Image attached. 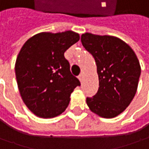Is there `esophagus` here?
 Segmentation results:
<instances>
[{
  "instance_id": "34e87169",
  "label": "esophagus",
  "mask_w": 149,
  "mask_h": 149,
  "mask_svg": "<svg viewBox=\"0 0 149 149\" xmlns=\"http://www.w3.org/2000/svg\"><path fill=\"white\" fill-rule=\"evenodd\" d=\"M78 79L82 82V80H83V73H81V74L78 76Z\"/></svg>"
}]
</instances>
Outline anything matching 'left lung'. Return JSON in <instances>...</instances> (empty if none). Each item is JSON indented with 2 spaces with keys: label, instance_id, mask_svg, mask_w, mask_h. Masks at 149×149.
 Masks as SVG:
<instances>
[{
  "label": "left lung",
  "instance_id": "8db88e82",
  "mask_svg": "<svg viewBox=\"0 0 149 149\" xmlns=\"http://www.w3.org/2000/svg\"><path fill=\"white\" fill-rule=\"evenodd\" d=\"M81 42L94 57L99 77L98 91L87 97V105L100 117L114 118L136 95L141 75L138 59L127 43L115 36L84 33Z\"/></svg>",
  "mask_w": 149,
  "mask_h": 149
}]
</instances>
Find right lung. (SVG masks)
Masks as SVG:
<instances>
[{
	"mask_svg": "<svg viewBox=\"0 0 149 149\" xmlns=\"http://www.w3.org/2000/svg\"><path fill=\"white\" fill-rule=\"evenodd\" d=\"M72 31L42 32L26 41L17 57L15 74L23 102L37 117L61 114L79 80L72 74L65 52L79 41Z\"/></svg>",
	"mask_w": 149,
	"mask_h": 149,
	"instance_id": "obj_1",
	"label": "right lung"
}]
</instances>
